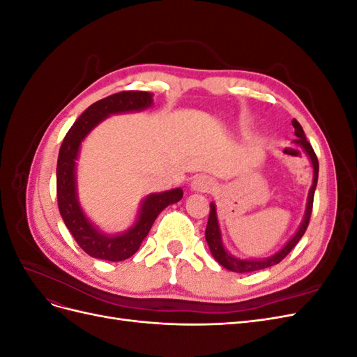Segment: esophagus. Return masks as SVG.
<instances>
[{
    "instance_id": "obj_1",
    "label": "esophagus",
    "mask_w": 357,
    "mask_h": 357,
    "mask_svg": "<svg viewBox=\"0 0 357 357\" xmlns=\"http://www.w3.org/2000/svg\"><path fill=\"white\" fill-rule=\"evenodd\" d=\"M192 190L197 192H213L215 189V181L208 176H197L190 183Z\"/></svg>"
}]
</instances>
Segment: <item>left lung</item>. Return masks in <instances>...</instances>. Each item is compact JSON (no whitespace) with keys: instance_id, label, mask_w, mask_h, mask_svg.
I'll use <instances>...</instances> for the list:
<instances>
[{"instance_id":"left-lung-1","label":"left lung","mask_w":357,"mask_h":357,"mask_svg":"<svg viewBox=\"0 0 357 357\" xmlns=\"http://www.w3.org/2000/svg\"><path fill=\"white\" fill-rule=\"evenodd\" d=\"M291 125H294L295 135L298 137L294 143L302 147V150H304L307 156L310 158V162L312 165V186L310 188V192H308L304 220H302L298 232L286 243V245L282 248V250H278L273 256L264 257V259H240V257H235L231 253H228V250H225L223 243H222V234H220V228H219V222H218V213H215V205L211 202L210 204V215H208L207 229H205V240H207L210 252H211V255H213L215 261H218L223 268L229 269V271H232V273H253V271H259V269H265V268H269V266L280 264L291 252V248H294L299 243V240L302 238V235L305 234V231L308 228L311 211H312V199H314V192H316V186H317L319 160H317V156L314 153V150H312L311 144L307 142L304 129H302V126L299 125L296 119L291 121Z\"/></svg>"}]
</instances>
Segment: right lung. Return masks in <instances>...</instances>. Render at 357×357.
<instances>
[{"label": "right lung", "instance_id": "1", "mask_svg": "<svg viewBox=\"0 0 357 357\" xmlns=\"http://www.w3.org/2000/svg\"><path fill=\"white\" fill-rule=\"evenodd\" d=\"M153 104V93L142 91H123L93 102L70 128L61 144L56 165V195L58 207L68 231L83 250L92 257L102 261L119 262L131 257L142 245L159 213L169 204L181 199L180 188L160 193H150L138 211L137 222L128 231L116 235L101 232L86 218L77 198L75 181V160L79 158L80 144L92 129L105 117L117 113L142 112Z\"/></svg>", "mask_w": 357, "mask_h": 357}]
</instances>
